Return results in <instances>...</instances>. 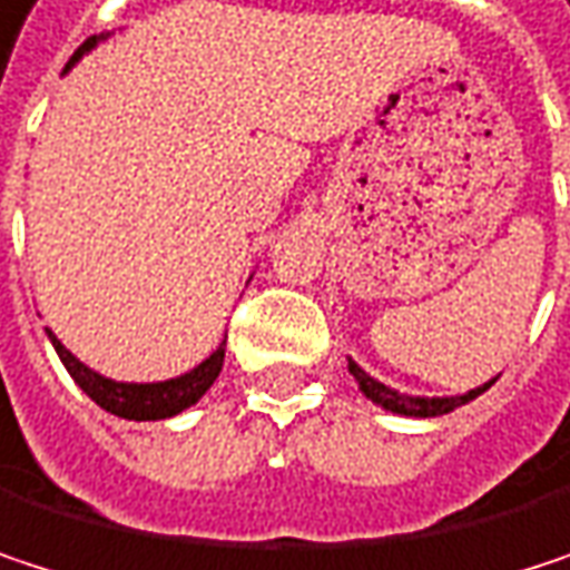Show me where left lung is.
I'll return each mask as SVG.
<instances>
[{
	"instance_id": "8db88e82",
	"label": "left lung",
	"mask_w": 570,
	"mask_h": 570,
	"mask_svg": "<svg viewBox=\"0 0 570 570\" xmlns=\"http://www.w3.org/2000/svg\"><path fill=\"white\" fill-rule=\"evenodd\" d=\"M348 372L355 375V382H358V389L365 392V399H372L375 405H382V409H389V412H395V415H412V419H434V415H448L451 409H458V405H464V402L478 399L481 392H488V389L494 385V379H491L488 385H481V389H471L468 395H458V399H412V395H399L395 389L382 385V382H379V379H372L365 368H358L352 358H348Z\"/></svg>"
}]
</instances>
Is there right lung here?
<instances>
[{
  "mask_svg": "<svg viewBox=\"0 0 570 570\" xmlns=\"http://www.w3.org/2000/svg\"><path fill=\"white\" fill-rule=\"evenodd\" d=\"M92 46H96V36L86 39V42L79 46V52L72 56V62H69L66 69H72ZM49 338H52V345H56L62 365H66L69 375L76 379V385H79L99 409H106V412H112V415H119V419H129V422H158V419H171V415L185 412L188 405H195V402L212 389V382L218 379L222 362H225V342H222L198 368H191V372H185V375H178V379L151 382V385H129V382H112V379H106V375L86 368V365H82V362H79L52 332H49Z\"/></svg>",
  "mask_w": 570,
  "mask_h": 570,
  "instance_id": "add662e5",
  "label": "right lung"
}]
</instances>
